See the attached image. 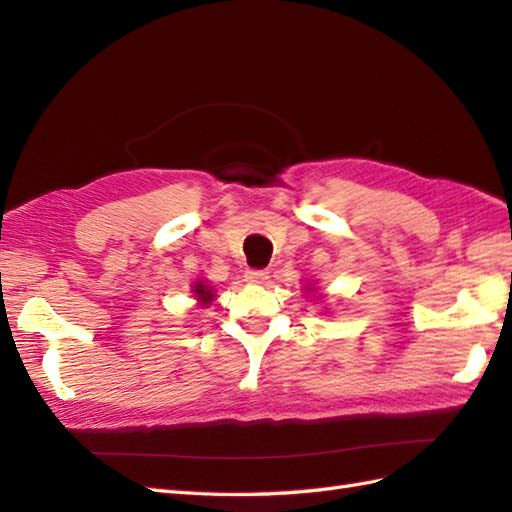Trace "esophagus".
Segmentation results:
<instances>
[{"mask_svg":"<svg viewBox=\"0 0 512 512\" xmlns=\"http://www.w3.org/2000/svg\"><path fill=\"white\" fill-rule=\"evenodd\" d=\"M244 277H246L248 284H253V286H266L268 279H270L266 270H246Z\"/></svg>","mask_w":512,"mask_h":512,"instance_id":"obj_1","label":"esophagus"}]
</instances>
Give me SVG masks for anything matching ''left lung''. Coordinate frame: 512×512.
<instances>
[{
	"instance_id": "left-lung-1",
	"label": "left lung",
	"mask_w": 512,
	"mask_h": 512,
	"mask_svg": "<svg viewBox=\"0 0 512 512\" xmlns=\"http://www.w3.org/2000/svg\"><path fill=\"white\" fill-rule=\"evenodd\" d=\"M306 292H308V295H314V292H317V288H312V286H308V290H306ZM317 299H319V297H317Z\"/></svg>"
}]
</instances>
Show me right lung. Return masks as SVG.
I'll list each match as a JSON object with an SVG mask.
<instances>
[{"label": "right lung", "mask_w": 512, "mask_h": 512, "mask_svg": "<svg viewBox=\"0 0 512 512\" xmlns=\"http://www.w3.org/2000/svg\"><path fill=\"white\" fill-rule=\"evenodd\" d=\"M193 299L198 301V306L200 308H206V306H211L213 303V299H215V290H213V286L209 284V281H193Z\"/></svg>", "instance_id": "add662e5"}]
</instances>
